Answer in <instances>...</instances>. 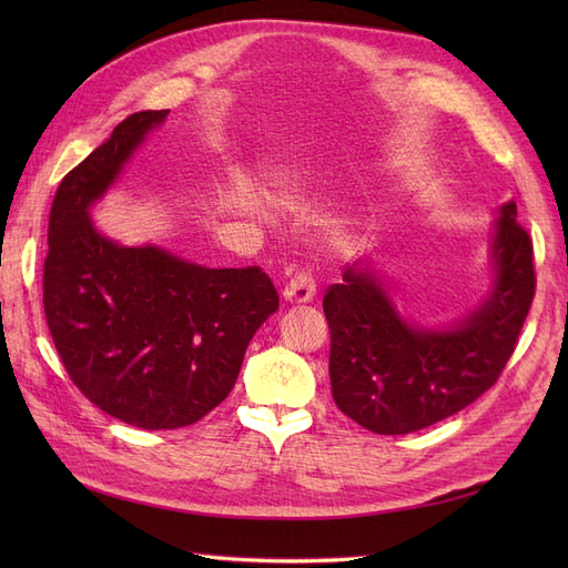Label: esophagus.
Instances as JSON below:
<instances>
[{
	"instance_id": "34e87169",
	"label": "esophagus",
	"mask_w": 568,
	"mask_h": 568,
	"mask_svg": "<svg viewBox=\"0 0 568 568\" xmlns=\"http://www.w3.org/2000/svg\"><path fill=\"white\" fill-rule=\"evenodd\" d=\"M317 294V284L307 272H296L284 286V298L288 303H311Z\"/></svg>"
}]
</instances>
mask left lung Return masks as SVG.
<instances>
[{
  "mask_svg": "<svg viewBox=\"0 0 568 568\" xmlns=\"http://www.w3.org/2000/svg\"><path fill=\"white\" fill-rule=\"evenodd\" d=\"M490 257L486 298L448 326L405 320L369 261L343 270V284H332L322 303L332 332V393L343 415L374 434H412L497 382L536 294L532 242L514 201L495 220Z\"/></svg>",
  "mask_w": 568,
  "mask_h": 568,
  "instance_id": "8db88e82",
  "label": "left lung"
}]
</instances>
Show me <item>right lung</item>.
<instances>
[{
	"label": "right lung",
	"instance_id": "1",
	"mask_svg": "<svg viewBox=\"0 0 568 568\" xmlns=\"http://www.w3.org/2000/svg\"><path fill=\"white\" fill-rule=\"evenodd\" d=\"M170 111H140L68 173L49 213L44 315L73 384L106 415L161 432L227 398L280 296L261 267L213 270L101 234L92 205Z\"/></svg>",
	"mask_w": 568,
	"mask_h": 568
}]
</instances>
